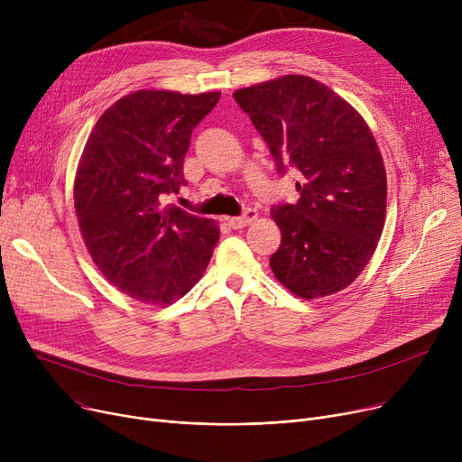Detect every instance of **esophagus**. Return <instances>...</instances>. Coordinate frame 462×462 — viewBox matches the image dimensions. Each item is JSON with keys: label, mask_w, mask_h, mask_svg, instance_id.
<instances>
[{"label": "esophagus", "mask_w": 462, "mask_h": 462, "mask_svg": "<svg viewBox=\"0 0 462 462\" xmlns=\"http://www.w3.org/2000/svg\"><path fill=\"white\" fill-rule=\"evenodd\" d=\"M256 217H258L256 209H251V208H249V209L244 211V215H239V217H228L226 221H228V226H230V228L239 230V228H245L249 223H253Z\"/></svg>", "instance_id": "obj_1"}]
</instances>
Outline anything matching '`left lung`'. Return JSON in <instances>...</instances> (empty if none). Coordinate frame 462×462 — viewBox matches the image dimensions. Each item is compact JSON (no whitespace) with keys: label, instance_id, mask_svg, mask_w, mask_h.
<instances>
[{"label":"left lung","instance_id":"left-lung-1","mask_svg":"<svg viewBox=\"0 0 462 462\" xmlns=\"http://www.w3.org/2000/svg\"><path fill=\"white\" fill-rule=\"evenodd\" d=\"M234 99L277 172L300 176L298 202L272 208L281 228L272 272L305 300L346 288L371 260L385 217V168L371 129L343 97L301 75L237 89Z\"/></svg>","mask_w":462,"mask_h":462}]
</instances>
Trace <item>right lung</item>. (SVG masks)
I'll list each match as a JSON object with an SVG mask.
<instances>
[{
    "label": "right lung",
    "mask_w": 462,
    "mask_h": 462,
    "mask_svg": "<svg viewBox=\"0 0 462 462\" xmlns=\"http://www.w3.org/2000/svg\"><path fill=\"white\" fill-rule=\"evenodd\" d=\"M221 93L142 89L97 121L75 180L84 244L103 275L131 298L168 305L200 281L218 241L213 218L164 204L187 185L192 129Z\"/></svg>",
    "instance_id": "obj_1"
}]
</instances>
